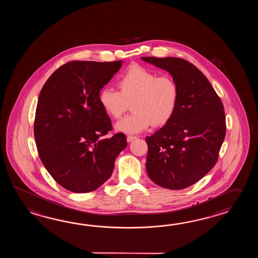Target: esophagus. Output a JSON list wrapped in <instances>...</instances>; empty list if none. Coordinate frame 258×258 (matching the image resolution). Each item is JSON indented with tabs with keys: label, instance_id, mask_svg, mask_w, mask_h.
<instances>
[{
	"label": "esophagus",
	"instance_id": "esophagus-1",
	"mask_svg": "<svg viewBox=\"0 0 258 258\" xmlns=\"http://www.w3.org/2000/svg\"><path fill=\"white\" fill-rule=\"evenodd\" d=\"M135 139H137V137H133V136H128L126 137L127 142H132L133 140H135Z\"/></svg>",
	"mask_w": 258,
	"mask_h": 258
}]
</instances>
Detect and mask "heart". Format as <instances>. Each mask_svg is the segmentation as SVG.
Masks as SVG:
<instances>
[{
	"label": "heart",
	"mask_w": 258,
	"mask_h": 258,
	"mask_svg": "<svg viewBox=\"0 0 258 258\" xmlns=\"http://www.w3.org/2000/svg\"><path fill=\"white\" fill-rule=\"evenodd\" d=\"M117 84L120 91L107 87L99 95L101 108L113 119L121 118L131 102L133 112L116 123V131L139 134L151 124L164 125L174 115L180 92L172 77H159L147 68L134 66Z\"/></svg>",
	"instance_id": "1"
}]
</instances>
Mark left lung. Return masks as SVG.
I'll return each mask as SVG.
<instances>
[{
    "instance_id": "obj_1",
    "label": "left lung",
    "mask_w": 258,
    "mask_h": 258,
    "mask_svg": "<svg viewBox=\"0 0 258 258\" xmlns=\"http://www.w3.org/2000/svg\"><path fill=\"white\" fill-rule=\"evenodd\" d=\"M168 72L179 87L174 115L146 137L148 177L159 186L180 190L191 186L214 167L224 141V108L203 73L175 57H141Z\"/></svg>"
}]
</instances>
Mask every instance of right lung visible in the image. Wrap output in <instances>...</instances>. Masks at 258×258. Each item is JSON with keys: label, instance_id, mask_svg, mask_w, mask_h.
Returning <instances> with one entry per match:
<instances>
[{"label": "right lung", "instance_id": "1", "mask_svg": "<svg viewBox=\"0 0 258 258\" xmlns=\"http://www.w3.org/2000/svg\"><path fill=\"white\" fill-rule=\"evenodd\" d=\"M122 62H68L39 93L34 123L39 158L55 181L71 192H91L102 185L127 147L122 133L102 137L111 122L99 102L100 90Z\"/></svg>", "mask_w": 258, "mask_h": 258}]
</instances>
